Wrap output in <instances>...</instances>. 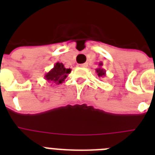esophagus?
Instances as JSON below:
<instances>
[{
  "instance_id": "1",
  "label": "esophagus",
  "mask_w": 155,
  "mask_h": 155,
  "mask_svg": "<svg viewBox=\"0 0 155 155\" xmlns=\"http://www.w3.org/2000/svg\"><path fill=\"white\" fill-rule=\"evenodd\" d=\"M80 67H81V68H87V63H82V64H80Z\"/></svg>"
}]
</instances>
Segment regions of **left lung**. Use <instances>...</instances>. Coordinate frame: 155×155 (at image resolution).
I'll use <instances>...</instances> for the list:
<instances>
[{
  "mask_svg": "<svg viewBox=\"0 0 155 155\" xmlns=\"http://www.w3.org/2000/svg\"><path fill=\"white\" fill-rule=\"evenodd\" d=\"M102 66H103V63L101 62V63H99V68L96 69V72L99 77H104L106 75V71L101 68Z\"/></svg>",
  "mask_w": 155,
  "mask_h": 155,
  "instance_id": "left-lung-1",
  "label": "left lung"
}]
</instances>
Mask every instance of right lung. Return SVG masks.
Instances as JSON below:
<instances>
[{
  "mask_svg": "<svg viewBox=\"0 0 155 155\" xmlns=\"http://www.w3.org/2000/svg\"><path fill=\"white\" fill-rule=\"evenodd\" d=\"M71 71V70L70 68H65L63 63L58 62L54 65V68L51 70L46 73L44 78L47 82L60 84L68 77V74H70Z\"/></svg>",
  "mask_w": 155,
  "mask_h": 155,
  "instance_id": "right-lung-1",
  "label": "right lung"
}]
</instances>
